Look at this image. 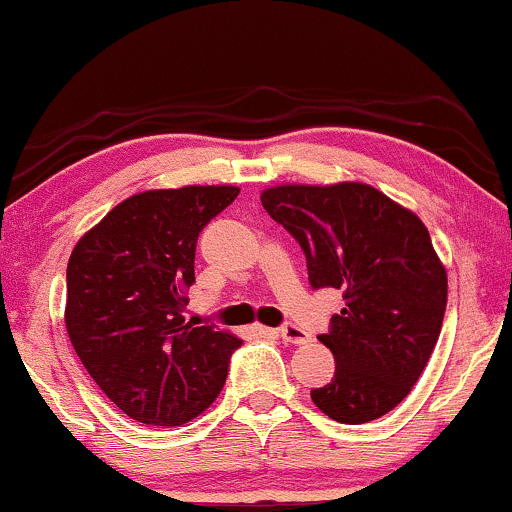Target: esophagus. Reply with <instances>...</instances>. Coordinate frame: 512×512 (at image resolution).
<instances>
[{"mask_svg":"<svg viewBox=\"0 0 512 512\" xmlns=\"http://www.w3.org/2000/svg\"><path fill=\"white\" fill-rule=\"evenodd\" d=\"M276 334H279L283 341L286 343H295V346H303V343H307L310 341V334H307V331L303 329V326H298V324H281L279 329H276Z\"/></svg>","mask_w":512,"mask_h":512,"instance_id":"34e87169","label":"esophagus"}]
</instances>
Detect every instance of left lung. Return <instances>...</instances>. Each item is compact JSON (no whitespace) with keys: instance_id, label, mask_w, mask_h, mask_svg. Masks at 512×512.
<instances>
[{"instance_id":"1","label":"left lung","mask_w":512,"mask_h":512,"mask_svg":"<svg viewBox=\"0 0 512 512\" xmlns=\"http://www.w3.org/2000/svg\"><path fill=\"white\" fill-rule=\"evenodd\" d=\"M262 207L303 248L310 286L346 300L319 336L336 372L312 400L341 424L379 420L408 396L441 334L448 279L429 231L365 183L276 186Z\"/></svg>"}]
</instances>
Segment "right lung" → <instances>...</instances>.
Returning <instances> with one entry per match:
<instances>
[{
    "label": "right lung",
    "mask_w": 512,
    "mask_h": 512,
    "mask_svg": "<svg viewBox=\"0 0 512 512\" xmlns=\"http://www.w3.org/2000/svg\"><path fill=\"white\" fill-rule=\"evenodd\" d=\"M238 193L147 190L116 205L71 252L66 331L95 384L131 420L178 427L224 389L243 341L181 312L195 283L197 236Z\"/></svg>",
    "instance_id": "obj_1"
}]
</instances>
